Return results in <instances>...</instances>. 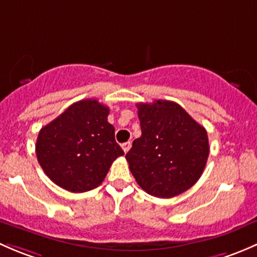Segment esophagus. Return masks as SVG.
Wrapping results in <instances>:
<instances>
[{
  "instance_id": "1",
  "label": "esophagus",
  "mask_w": 257,
  "mask_h": 257,
  "mask_svg": "<svg viewBox=\"0 0 257 257\" xmlns=\"http://www.w3.org/2000/svg\"><path fill=\"white\" fill-rule=\"evenodd\" d=\"M122 150H123V152L125 153H127L128 151H130V148H131V142H125V144H122Z\"/></svg>"
}]
</instances>
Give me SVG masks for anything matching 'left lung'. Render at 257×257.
Listing matches in <instances>:
<instances>
[{"label": "left lung", "mask_w": 257, "mask_h": 257, "mask_svg": "<svg viewBox=\"0 0 257 257\" xmlns=\"http://www.w3.org/2000/svg\"><path fill=\"white\" fill-rule=\"evenodd\" d=\"M136 106L142 135L126 153L132 176L153 197L182 194L197 183L207 165V131L173 101Z\"/></svg>", "instance_id": "left-lung-1"}]
</instances>
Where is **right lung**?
<instances>
[{"instance_id": "1", "label": "right lung", "mask_w": 257, "mask_h": 257, "mask_svg": "<svg viewBox=\"0 0 257 257\" xmlns=\"http://www.w3.org/2000/svg\"><path fill=\"white\" fill-rule=\"evenodd\" d=\"M107 115L109 107L97 100H80L41 128L37 160L50 181L73 193L102 183L113 161L123 155Z\"/></svg>"}]
</instances>
